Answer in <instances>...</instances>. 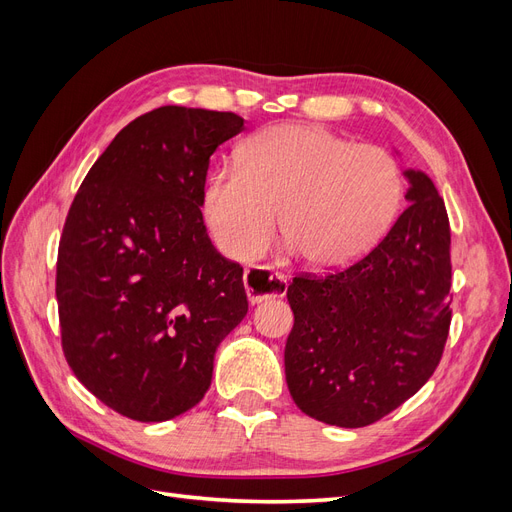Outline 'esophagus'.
<instances>
[{
  "instance_id": "34e87169",
  "label": "esophagus",
  "mask_w": 512,
  "mask_h": 512,
  "mask_svg": "<svg viewBox=\"0 0 512 512\" xmlns=\"http://www.w3.org/2000/svg\"><path fill=\"white\" fill-rule=\"evenodd\" d=\"M243 286L247 292V301L256 305L271 297H284L288 282L282 273H275L267 267H252L243 275Z\"/></svg>"
}]
</instances>
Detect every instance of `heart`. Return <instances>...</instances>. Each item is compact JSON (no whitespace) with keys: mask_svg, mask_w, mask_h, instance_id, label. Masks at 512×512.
<instances>
[{"mask_svg":"<svg viewBox=\"0 0 512 512\" xmlns=\"http://www.w3.org/2000/svg\"><path fill=\"white\" fill-rule=\"evenodd\" d=\"M391 153L352 145L320 126L280 123L237 151V170L207 179L203 213L220 250L250 260L267 250L280 215L290 250L316 269L348 267L391 228L401 203Z\"/></svg>","mask_w":512,"mask_h":512,"instance_id":"1","label":"heart"}]
</instances>
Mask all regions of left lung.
I'll return each instance as SVG.
<instances>
[{
    "instance_id": "obj_1",
    "label": "left lung",
    "mask_w": 512,
    "mask_h": 512,
    "mask_svg": "<svg viewBox=\"0 0 512 512\" xmlns=\"http://www.w3.org/2000/svg\"><path fill=\"white\" fill-rule=\"evenodd\" d=\"M404 179L408 209L374 250L329 277H294L286 292L288 391L327 425L365 427L399 408L431 378L446 344L448 215L427 173L408 168Z\"/></svg>"
}]
</instances>
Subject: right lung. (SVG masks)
I'll return each mask as SVG.
<instances>
[{
	"instance_id": "add662e5",
	"label": "right lung",
	"mask_w": 512,
	"mask_h": 512,
	"mask_svg": "<svg viewBox=\"0 0 512 512\" xmlns=\"http://www.w3.org/2000/svg\"><path fill=\"white\" fill-rule=\"evenodd\" d=\"M243 132L235 113L160 106L91 166L57 258L61 346L115 412L162 423L205 397L213 356L247 314L243 267L203 222L209 158Z\"/></svg>"
}]
</instances>
